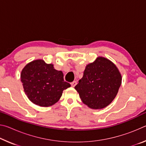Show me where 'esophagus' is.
<instances>
[{"mask_svg": "<svg viewBox=\"0 0 146 146\" xmlns=\"http://www.w3.org/2000/svg\"><path fill=\"white\" fill-rule=\"evenodd\" d=\"M71 86H72L73 88H74L76 85V81H73V82L71 83Z\"/></svg>", "mask_w": 146, "mask_h": 146, "instance_id": "obj_1", "label": "esophagus"}]
</instances>
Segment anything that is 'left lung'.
<instances>
[{
  "label": "left lung",
  "mask_w": 146,
  "mask_h": 146,
  "mask_svg": "<svg viewBox=\"0 0 146 146\" xmlns=\"http://www.w3.org/2000/svg\"><path fill=\"white\" fill-rule=\"evenodd\" d=\"M122 84V75L115 64L103 56L86 66L82 78L75 89L84 104L101 110L115 99Z\"/></svg>",
  "instance_id": "8db88e82"
}]
</instances>
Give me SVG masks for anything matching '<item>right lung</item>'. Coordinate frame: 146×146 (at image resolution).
I'll use <instances>...</instances> for the list:
<instances>
[{
    "label": "right lung",
    "instance_id": "right-lung-1",
    "mask_svg": "<svg viewBox=\"0 0 146 146\" xmlns=\"http://www.w3.org/2000/svg\"><path fill=\"white\" fill-rule=\"evenodd\" d=\"M21 79L29 100L41 107L55 104L63 91L71 86L64 80L61 71L56 70L53 64H47L42 59L27 64L21 71Z\"/></svg>",
    "mask_w": 146,
    "mask_h": 146
}]
</instances>
